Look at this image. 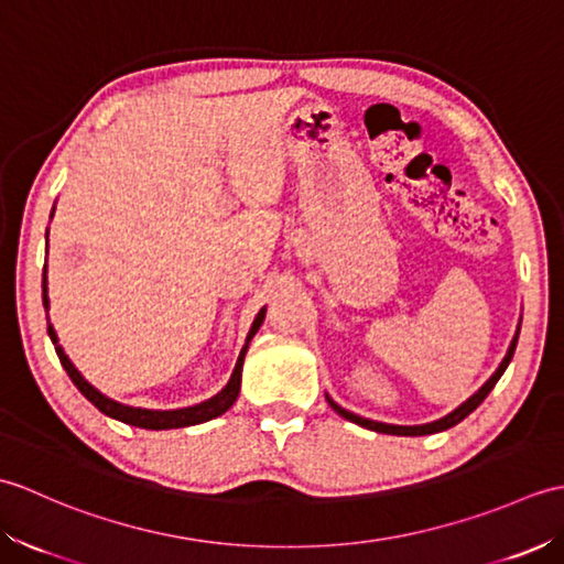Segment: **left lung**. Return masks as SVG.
<instances>
[{"label": "left lung", "instance_id": "1", "mask_svg": "<svg viewBox=\"0 0 564 564\" xmlns=\"http://www.w3.org/2000/svg\"><path fill=\"white\" fill-rule=\"evenodd\" d=\"M517 341H519V332H517V337H513V341H511V346H509L505 361H501L499 368L495 370V376L489 378V380L485 382V386L473 394L470 400H465V402L458 406V410H453L451 414L438 419V422L422 424V426H394V424L370 422V419H364V416H358V414H354V412L341 410V406H339L337 402H332L329 398H327V400H329V404L334 406V412L341 414L344 419H349V422H354V424H358V426H366V429H370V431H378V434H394V436H426V434H436V431H446V429L455 426L458 422H463V419H465L467 414H470L473 410H477V406L482 404V400H485L487 394L492 392V388L497 386V380L501 378V373H505V370H507V366H509V361H511V356H513V349H517Z\"/></svg>", "mask_w": 564, "mask_h": 564}]
</instances>
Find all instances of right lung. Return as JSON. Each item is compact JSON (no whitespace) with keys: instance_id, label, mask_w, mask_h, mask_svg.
I'll return each instance as SVG.
<instances>
[{"instance_id":"add662e5","label":"right lung","mask_w":564,"mask_h":564,"mask_svg":"<svg viewBox=\"0 0 564 564\" xmlns=\"http://www.w3.org/2000/svg\"><path fill=\"white\" fill-rule=\"evenodd\" d=\"M45 269V267H43ZM43 305L47 307V295H45V273H43ZM263 310L257 315L254 325H251L249 329V337H247V344L251 341V337H254L257 329L261 327L263 322ZM47 334H51V341L55 344V354L59 358V364H63V368L67 370L69 380L75 382L77 390L87 398L94 406H97L99 412H104L106 416H113L118 419V422L123 424H133V426H140V429H178V426H194V424H200V422H208V419H215L225 414L227 410H230L232 402L237 400L239 394V380H242V364H245V354H247V346L242 349V354H239L237 364H235V370L230 376V382L215 394V398L200 402L196 406H184V410H170V412H158V410H140V406H128V404H121V402H113L106 398V394H101L97 388H91L87 380H84L79 376V370L72 366L69 358L65 356V351L59 349L57 346V337H55V329L47 325Z\"/></svg>"}]
</instances>
